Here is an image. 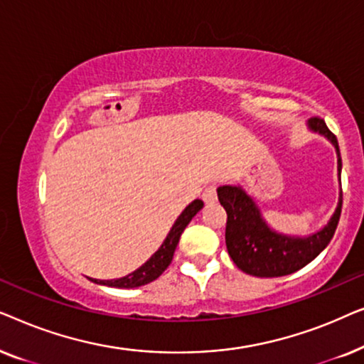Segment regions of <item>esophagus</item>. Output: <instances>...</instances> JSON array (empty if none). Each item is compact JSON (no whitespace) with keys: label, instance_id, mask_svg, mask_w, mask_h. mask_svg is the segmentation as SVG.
Here are the masks:
<instances>
[{"label":"esophagus","instance_id":"34e87169","mask_svg":"<svg viewBox=\"0 0 364 364\" xmlns=\"http://www.w3.org/2000/svg\"><path fill=\"white\" fill-rule=\"evenodd\" d=\"M202 198H203V202H207V203L215 202L217 200V186L205 187V191H203V193H202Z\"/></svg>","mask_w":364,"mask_h":364}]
</instances>
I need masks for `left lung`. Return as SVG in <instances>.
<instances>
[{
  "label": "left lung",
  "mask_w": 364,
  "mask_h": 364,
  "mask_svg": "<svg viewBox=\"0 0 364 364\" xmlns=\"http://www.w3.org/2000/svg\"><path fill=\"white\" fill-rule=\"evenodd\" d=\"M308 127L330 141L338 154V176H341V156L336 136L320 117H311ZM341 183V177H340ZM218 200L227 212L225 243L233 263L248 275L270 278L300 270L325 250L340 222L343 192L328 225L308 237H288L272 230L262 218L260 208L242 187L223 186L217 188Z\"/></svg>",
  "instance_id": "8db88e82"
}]
</instances>
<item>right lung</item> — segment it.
I'll return each instance as SVG.
<instances>
[{"label": "right lung", "mask_w": 364, "mask_h": 364, "mask_svg": "<svg viewBox=\"0 0 364 364\" xmlns=\"http://www.w3.org/2000/svg\"><path fill=\"white\" fill-rule=\"evenodd\" d=\"M202 207H203V202L200 198H197V200L188 203L186 210L178 215L176 223L172 225L171 232H168V235L166 237V240H164L161 248H159V250L154 253V255L149 258L142 267H139L136 272L129 273L127 277L117 278V280H96V278H89V280L94 283H99V285L116 287V288H136V287H142L154 282L156 278L161 277L162 273L167 270L168 265H171L173 252H176L177 243L181 240L182 232L186 230L188 222L197 215V212L200 210Z\"/></svg>", "instance_id": "1"}]
</instances>
